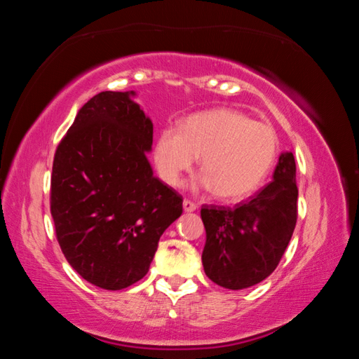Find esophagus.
<instances>
[{
  "label": "esophagus",
  "mask_w": 359,
  "mask_h": 359,
  "mask_svg": "<svg viewBox=\"0 0 359 359\" xmlns=\"http://www.w3.org/2000/svg\"><path fill=\"white\" fill-rule=\"evenodd\" d=\"M184 209H185V212H194L198 209V205H196V203L190 201V199H184Z\"/></svg>",
  "instance_id": "esophagus-1"
}]
</instances>
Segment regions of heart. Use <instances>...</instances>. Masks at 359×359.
<instances>
[{"mask_svg":"<svg viewBox=\"0 0 359 359\" xmlns=\"http://www.w3.org/2000/svg\"><path fill=\"white\" fill-rule=\"evenodd\" d=\"M278 154L276 130L236 109H215L188 117L180 130L161 131L155 163L168 185H179L198 155L201 188L220 199L245 198L269 175Z\"/></svg>","mask_w":359,"mask_h":359,"instance_id":"b5f03b06","label":"heart"}]
</instances>
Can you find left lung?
Wrapping results in <instances>:
<instances>
[{
  "mask_svg": "<svg viewBox=\"0 0 359 359\" xmlns=\"http://www.w3.org/2000/svg\"><path fill=\"white\" fill-rule=\"evenodd\" d=\"M274 180L236 208L203 205L204 272L228 290H242L269 277L280 263L297 218L296 163L278 156Z\"/></svg>",
  "mask_w": 359,
  "mask_h": 359,
  "instance_id": "obj_1",
  "label": "left lung"
}]
</instances>
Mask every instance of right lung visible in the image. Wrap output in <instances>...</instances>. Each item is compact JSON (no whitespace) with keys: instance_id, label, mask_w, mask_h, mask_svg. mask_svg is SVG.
<instances>
[{"instance_id":"obj_1","label":"right lung","mask_w":359,"mask_h":359,"mask_svg":"<svg viewBox=\"0 0 359 359\" xmlns=\"http://www.w3.org/2000/svg\"><path fill=\"white\" fill-rule=\"evenodd\" d=\"M135 95L101 92L85 102L52 166L50 214L65 258L85 280L112 291L147 274L184 201L151 171L154 123Z\"/></svg>"}]
</instances>
